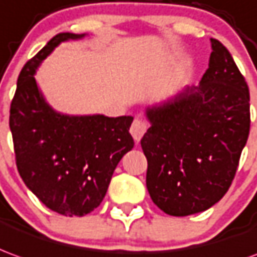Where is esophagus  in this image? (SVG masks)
I'll return each mask as SVG.
<instances>
[{"label": "esophagus", "instance_id": "obj_1", "mask_svg": "<svg viewBox=\"0 0 257 257\" xmlns=\"http://www.w3.org/2000/svg\"><path fill=\"white\" fill-rule=\"evenodd\" d=\"M147 122L146 121H143V119H135L132 125H131V129H129V132L131 135L134 136V139L136 142H139L142 139V136L145 135V132L147 131Z\"/></svg>", "mask_w": 257, "mask_h": 257}]
</instances>
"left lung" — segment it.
Segmentation results:
<instances>
[{"mask_svg": "<svg viewBox=\"0 0 257 257\" xmlns=\"http://www.w3.org/2000/svg\"><path fill=\"white\" fill-rule=\"evenodd\" d=\"M210 43L209 68L199 86L146 108L150 128L141 141L146 186L170 216L204 211L227 193L249 136L245 78L228 50L216 39Z\"/></svg>", "mask_w": 257, "mask_h": 257, "instance_id": "left-lung-1", "label": "left lung"}]
</instances>
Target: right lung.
Masks as SVG:
<instances>
[{"label": "right lung", "mask_w": 257, "mask_h": 257, "mask_svg": "<svg viewBox=\"0 0 257 257\" xmlns=\"http://www.w3.org/2000/svg\"><path fill=\"white\" fill-rule=\"evenodd\" d=\"M86 35L60 33L26 62L11 103L10 128L16 167L48 209L82 217L100 206L114 170L135 142L134 116L68 115L47 103L35 75L54 48Z\"/></svg>", "instance_id": "right-lung-1"}]
</instances>
